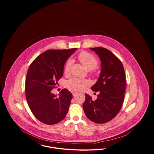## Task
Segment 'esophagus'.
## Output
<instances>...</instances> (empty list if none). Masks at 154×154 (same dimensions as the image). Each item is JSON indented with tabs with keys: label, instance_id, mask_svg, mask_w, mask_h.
<instances>
[{
	"label": "esophagus",
	"instance_id": "esophagus-1",
	"mask_svg": "<svg viewBox=\"0 0 154 154\" xmlns=\"http://www.w3.org/2000/svg\"><path fill=\"white\" fill-rule=\"evenodd\" d=\"M72 94H73V96L76 95L77 94V92H75V91H72Z\"/></svg>",
	"mask_w": 154,
	"mask_h": 154
}]
</instances>
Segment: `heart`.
<instances>
[{
    "label": "heart",
    "instance_id": "heart-1",
    "mask_svg": "<svg viewBox=\"0 0 154 154\" xmlns=\"http://www.w3.org/2000/svg\"><path fill=\"white\" fill-rule=\"evenodd\" d=\"M79 59L81 63L85 66L88 70L95 69L97 65L98 62L95 57L91 54L87 52H81L79 56ZM73 60L69 59L64 67V73L67 74L70 72L71 67L73 65ZM66 87L74 91H80L83 90L88 84V82L85 80H82L78 78H72L66 81Z\"/></svg>",
    "mask_w": 154,
    "mask_h": 154
}]
</instances>
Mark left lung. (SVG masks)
I'll list each match as a JSON object with an SVG mask.
<instances>
[{"label":"left lung","instance_id":"obj_1","mask_svg":"<svg viewBox=\"0 0 154 154\" xmlns=\"http://www.w3.org/2000/svg\"><path fill=\"white\" fill-rule=\"evenodd\" d=\"M90 49L95 52L101 62L100 74L91 87L93 91L99 94L95 100L85 94L83 109L89 120L97 124H104L115 117L122 107L126 76L122 62L112 52L102 47Z\"/></svg>","mask_w":154,"mask_h":154}]
</instances>
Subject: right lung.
<instances>
[{
	"label": "right lung",
	"instance_id": "obj_1",
	"mask_svg": "<svg viewBox=\"0 0 154 154\" xmlns=\"http://www.w3.org/2000/svg\"><path fill=\"white\" fill-rule=\"evenodd\" d=\"M76 50H47L38 56L28 69L25 81L26 100L35 117L43 124L59 123L68 112L72 93L64 89L57 96L51 90L63 76L66 60Z\"/></svg>",
	"mask_w": 154,
	"mask_h": 154
}]
</instances>
